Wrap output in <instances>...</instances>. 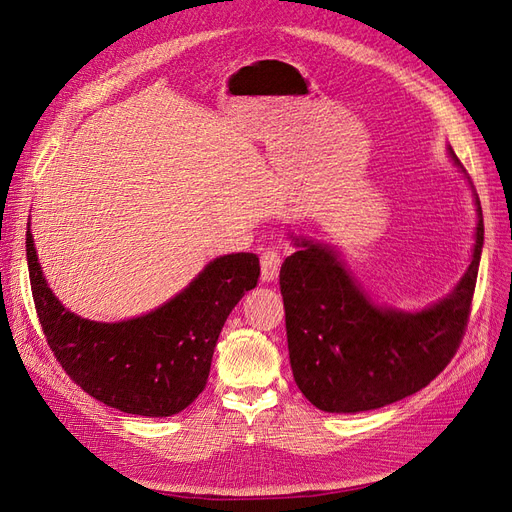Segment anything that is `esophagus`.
I'll return each instance as SVG.
<instances>
[{"instance_id":"34e87169","label":"esophagus","mask_w":512,"mask_h":512,"mask_svg":"<svg viewBox=\"0 0 512 512\" xmlns=\"http://www.w3.org/2000/svg\"><path fill=\"white\" fill-rule=\"evenodd\" d=\"M282 259L278 251H266L261 255V282H274L278 280Z\"/></svg>"}]
</instances>
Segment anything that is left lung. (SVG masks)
<instances>
[{
    "instance_id": "left-lung-1",
    "label": "left lung",
    "mask_w": 512,
    "mask_h": 512,
    "mask_svg": "<svg viewBox=\"0 0 512 512\" xmlns=\"http://www.w3.org/2000/svg\"><path fill=\"white\" fill-rule=\"evenodd\" d=\"M447 158L472 189L477 230L468 268L430 306L380 304L337 246L289 234L295 253L280 268L289 358L297 388L314 407L329 413L380 409L428 386L456 354L477 285L483 213L451 145Z\"/></svg>"
}]
</instances>
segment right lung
Segmentation results:
<instances>
[{"label":"right lung","instance_id":"add662e5","mask_svg":"<svg viewBox=\"0 0 512 512\" xmlns=\"http://www.w3.org/2000/svg\"><path fill=\"white\" fill-rule=\"evenodd\" d=\"M27 266L37 316L56 361L97 401L143 418H168L196 401L227 316L259 280L255 253L221 255L156 310L101 323L71 312L52 293L31 221Z\"/></svg>","mask_w":512,"mask_h":512}]
</instances>
